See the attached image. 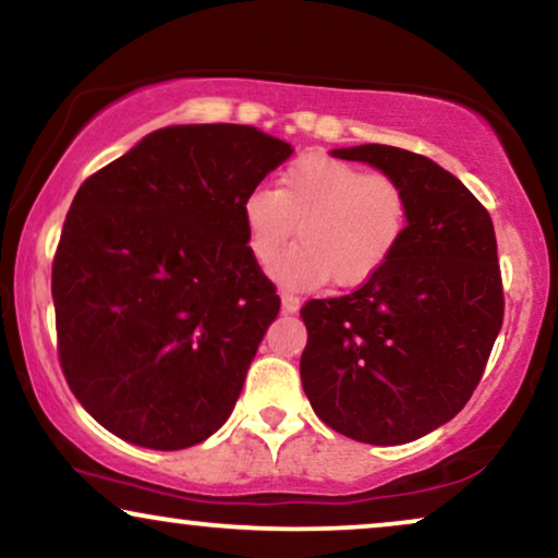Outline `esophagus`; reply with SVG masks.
<instances>
[{"mask_svg": "<svg viewBox=\"0 0 558 558\" xmlns=\"http://www.w3.org/2000/svg\"><path fill=\"white\" fill-rule=\"evenodd\" d=\"M280 306H283L286 314H295L301 308V299H299V295L283 291V293H280Z\"/></svg>", "mask_w": 558, "mask_h": 558, "instance_id": "esophagus-1", "label": "esophagus"}]
</instances>
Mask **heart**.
<instances>
[{
	"instance_id": "1",
	"label": "heart",
	"mask_w": 558,
	"mask_h": 558,
	"mask_svg": "<svg viewBox=\"0 0 558 558\" xmlns=\"http://www.w3.org/2000/svg\"><path fill=\"white\" fill-rule=\"evenodd\" d=\"M409 206L397 180L368 174L327 154H303L278 178L242 201L250 255L270 265L293 236L299 244L272 267V278L293 291L361 286L389 263L407 231Z\"/></svg>"
}]
</instances>
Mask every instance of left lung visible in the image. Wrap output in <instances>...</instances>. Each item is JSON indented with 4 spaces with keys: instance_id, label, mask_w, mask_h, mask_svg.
Segmentation results:
<instances>
[{
    "instance_id": "obj_1",
    "label": "left lung",
    "mask_w": 558,
    "mask_h": 558,
    "mask_svg": "<svg viewBox=\"0 0 558 558\" xmlns=\"http://www.w3.org/2000/svg\"><path fill=\"white\" fill-rule=\"evenodd\" d=\"M397 180L409 218L389 263L340 299L301 308V384L316 417L371 446H401L466 407L502 329L492 218L461 180L384 144L335 149Z\"/></svg>"
}]
</instances>
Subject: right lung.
Returning a JSON list of instances; mask_svg holds the SVG:
<instances>
[{"label": "right lung", "mask_w": 558, "mask_h": 558, "mask_svg": "<svg viewBox=\"0 0 558 558\" xmlns=\"http://www.w3.org/2000/svg\"><path fill=\"white\" fill-rule=\"evenodd\" d=\"M291 154L252 125H167L76 190L51 275L59 357L121 440L190 448L234 412L280 312L242 201Z\"/></svg>", "instance_id": "obj_1"}]
</instances>
